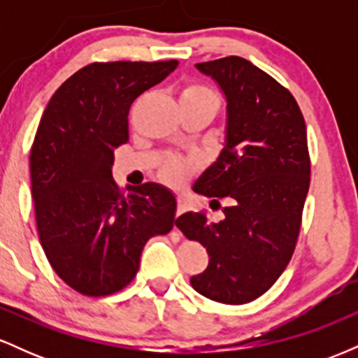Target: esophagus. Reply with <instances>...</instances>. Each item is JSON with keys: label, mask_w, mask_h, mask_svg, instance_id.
I'll list each match as a JSON object with an SVG mask.
<instances>
[{"label": "esophagus", "mask_w": 358, "mask_h": 358, "mask_svg": "<svg viewBox=\"0 0 358 358\" xmlns=\"http://www.w3.org/2000/svg\"><path fill=\"white\" fill-rule=\"evenodd\" d=\"M185 210H187V207H185V202L182 199H178V200H176V219H178V217L182 215Z\"/></svg>", "instance_id": "1"}]
</instances>
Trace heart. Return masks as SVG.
I'll list each match as a JSON object with an SVG mask.
<instances>
[{"label":"heart","instance_id":"obj_1","mask_svg":"<svg viewBox=\"0 0 358 358\" xmlns=\"http://www.w3.org/2000/svg\"><path fill=\"white\" fill-rule=\"evenodd\" d=\"M180 102H192V104H203L212 108L217 113L220 106V96L215 89L210 85L199 84V82H193V84L185 85L180 92ZM195 162L193 159L180 158V156H171L163 163L159 175L165 180L168 185H173V187H180L190 178L193 171H195Z\"/></svg>","mask_w":358,"mask_h":358}]
</instances>
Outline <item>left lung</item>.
<instances>
[{"instance_id":"1","label":"left lung","mask_w":358,"mask_h":358,"mask_svg":"<svg viewBox=\"0 0 358 358\" xmlns=\"http://www.w3.org/2000/svg\"><path fill=\"white\" fill-rule=\"evenodd\" d=\"M196 69L219 82L229 119L224 150L195 192L231 205L224 220L190 212L176 227L210 257L190 279L193 289L212 301L245 305L278 281L296 248L311 171L305 117L285 85L242 57Z\"/></svg>"}]
</instances>
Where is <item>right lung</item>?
I'll list each match as a JSON object with an SVG mask.
<instances>
[{"label": "right lung", "instance_id": "right-lung-1", "mask_svg": "<svg viewBox=\"0 0 358 358\" xmlns=\"http://www.w3.org/2000/svg\"><path fill=\"white\" fill-rule=\"evenodd\" d=\"M178 60L94 62L48 102L30 151L40 244L52 269L77 293L109 296L133 281L143 248L176 224L173 193L156 183L113 180L114 148L129 139L131 104Z\"/></svg>", "mask_w": 358, "mask_h": 358}]
</instances>
